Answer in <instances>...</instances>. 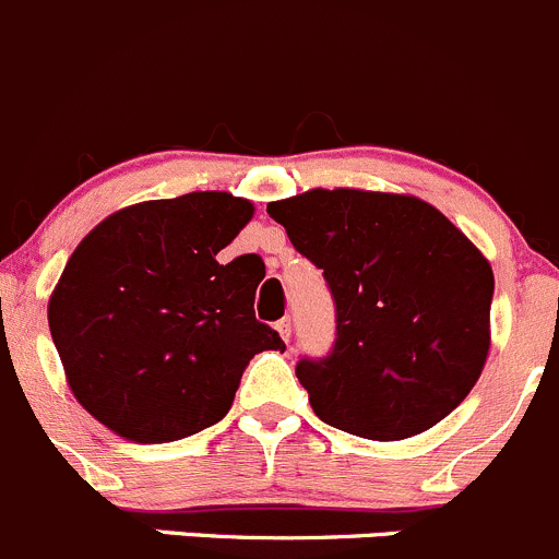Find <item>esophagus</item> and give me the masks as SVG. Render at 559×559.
<instances>
[{"instance_id":"esophagus-1","label":"esophagus","mask_w":559,"mask_h":559,"mask_svg":"<svg viewBox=\"0 0 559 559\" xmlns=\"http://www.w3.org/2000/svg\"><path fill=\"white\" fill-rule=\"evenodd\" d=\"M275 331L281 333V338H284V342H289V338H292V320H289V317H284V320L275 322Z\"/></svg>"}]
</instances>
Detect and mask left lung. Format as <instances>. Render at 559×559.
<instances>
[{
  "label": "left lung",
  "instance_id": "left-lung-1",
  "mask_svg": "<svg viewBox=\"0 0 559 559\" xmlns=\"http://www.w3.org/2000/svg\"><path fill=\"white\" fill-rule=\"evenodd\" d=\"M336 300L328 358L297 364L314 414L372 441L419 436L466 400L491 350L493 270L416 195L309 190L267 203Z\"/></svg>",
  "mask_w": 559,
  "mask_h": 559
}]
</instances>
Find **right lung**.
<instances>
[{"label":"right lung","mask_w":559,"mask_h":559,"mask_svg":"<svg viewBox=\"0 0 559 559\" xmlns=\"http://www.w3.org/2000/svg\"><path fill=\"white\" fill-rule=\"evenodd\" d=\"M253 217L248 198L187 192L104 217L49 297V331L76 403L115 436L165 444L228 414L245 367L286 350L255 320L259 278L217 262Z\"/></svg>","instance_id":"right-lung-1"}]
</instances>
